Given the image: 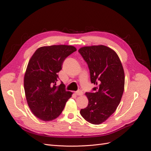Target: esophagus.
I'll return each instance as SVG.
<instances>
[{
	"label": "esophagus",
	"mask_w": 151,
	"mask_h": 151,
	"mask_svg": "<svg viewBox=\"0 0 151 151\" xmlns=\"http://www.w3.org/2000/svg\"><path fill=\"white\" fill-rule=\"evenodd\" d=\"M78 96H81L83 95V92L81 91V90H78V91H76L75 93Z\"/></svg>",
	"instance_id": "esophagus-1"
}]
</instances>
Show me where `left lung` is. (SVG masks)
<instances>
[{
  "instance_id": "1",
  "label": "left lung",
  "mask_w": 151,
  "mask_h": 151,
  "mask_svg": "<svg viewBox=\"0 0 151 151\" xmlns=\"http://www.w3.org/2000/svg\"><path fill=\"white\" fill-rule=\"evenodd\" d=\"M79 52L88 64L90 81L96 87L86 92L87 106L81 116L88 122L100 124L115 111L124 88V72L116 52L104 45L83 46Z\"/></svg>"
}]
</instances>
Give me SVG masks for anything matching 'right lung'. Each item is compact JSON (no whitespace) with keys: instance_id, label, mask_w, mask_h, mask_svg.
Returning a JSON list of instances; mask_svg holds the SVG:
<instances>
[{"instance_id":"obj_1","label":"right lung","mask_w":151,"mask_h":151,"mask_svg":"<svg viewBox=\"0 0 151 151\" xmlns=\"http://www.w3.org/2000/svg\"><path fill=\"white\" fill-rule=\"evenodd\" d=\"M77 50L73 46H42L34 52L24 76V89L28 105L38 119L50 122L64 110L72 92L66 91L61 82L56 86L58 72L64 59Z\"/></svg>"}]
</instances>
